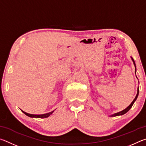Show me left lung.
Listing matches in <instances>:
<instances>
[{
  "instance_id": "left-lung-1",
  "label": "left lung",
  "mask_w": 146,
  "mask_h": 146,
  "mask_svg": "<svg viewBox=\"0 0 146 146\" xmlns=\"http://www.w3.org/2000/svg\"><path fill=\"white\" fill-rule=\"evenodd\" d=\"M131 59H132V61H133V64H134V65H135V72H136V65H135V61L133 60V59L132 58H131ZM139 88H138V90H137V96H136V97H135V98L134 99V100L132 101V103L129 104V105L127 107V108H126V109H124V110H122V111H119V112H118V113H114V114H113V115H110L111 117H115V116H119V115H124V114H125L126 113H127V111H128L129 110H130V108H131L132 107V106H133V104H134V103H135V101L137 100V98H138V96H139Z\"/></svg>"
}]
</instances>
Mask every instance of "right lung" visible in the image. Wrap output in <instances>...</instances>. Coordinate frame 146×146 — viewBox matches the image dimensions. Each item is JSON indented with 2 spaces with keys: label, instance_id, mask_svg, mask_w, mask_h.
<instances>
[{
  "label": "right lung",
  "instance_id": "obj_1",
  "mask_svg": "<svg viewBox=\"0 0 146 146\" xmlns=\"http://www.w3.org/2000/svg\"><path fill=\"white\" fill-rule=\"evenodd\" d=\"M22 111L23 112V113H24V114H25L27 116H28V117H35V118H41V119H42V118H47V117H49L51 114H52L53 112H54V111H50V112H49V113H45V114H42V115H34V114H30V113H26V112H25V111H24L23 110H22Z\"/></svg>",
  "mask_w": 146,
  "mask_h": 146
}]
</instances>
